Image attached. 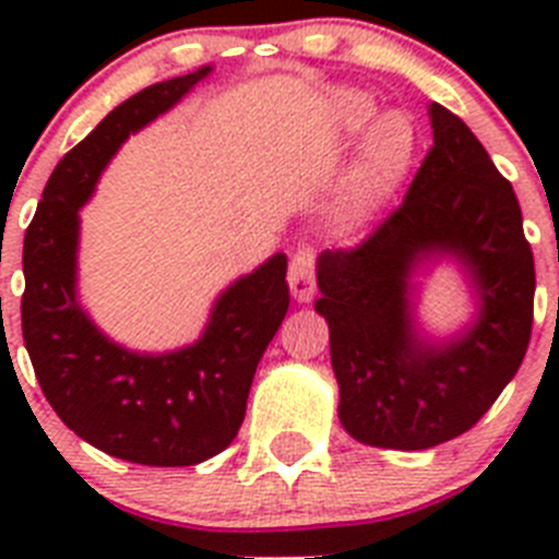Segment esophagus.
<instances>
[{
	"label": "esophagus",
	"mask_w": 559,
	"mask_h": 559,
	"mask_svg": "<svg viewBox=\"0 0 559 559\" xmlns=\"http://www.w3.org/2000/svg\"><path fill=\"white\" fill-rule=\"evenodd\" d=\"M288 285L296 302H310L316 294V251L302 246L290 257Z\"/></svg>",
	"instance_id": "1"
}]
</instances>
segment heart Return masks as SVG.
Returning <instances> with one entry per match:
<instances>
[{"label":"heart","instance_id":"heart-1","mask_svg":"<svg viewBox=\"0 0 559 559\" xmlns=\"http://www.w3.org/2000/svg\"><path fill=\"white\" fill-rule=\"evenodd\" d=\"M341 114L353 131H360L372 122L374 106L364 95H347L341 100ZM414 145H417V136H414L408 117H403V114L383 117L369 133L367 156H364V181L372 190H386L389 185H394L412 162Z\"/></svg>","mask_w":559,"mask_h":559}]
</instances>
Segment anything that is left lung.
Here are the masks:
<instances>
[{"mask_svg":"<svg viewBox=\"0 0 559 559\" xmlns=\"http://www.w3.org/2000/svg\"><path fill=\"white\" fill-rule=\"evenodd\" d=\"M431 128L403 204L353 249L322 251L316 269L341 426L394 451L471 431L515 378L535 310L515 190L456 114L431 103ZM428 255L459 259L479 299L477 322L445 345L419 340L407 310L411 271Z\"/></svg>","mask_w":559,"mask_h":559,"instance_id":"obj_1","label":"left lung"}]
</instances>
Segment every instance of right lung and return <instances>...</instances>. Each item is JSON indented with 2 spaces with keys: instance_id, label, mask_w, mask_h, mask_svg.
Wrapping results in <instances>:
<instances>
[{
  "instance_id": "obj_1",
  "label": "right lung",
  "mask_w": 559,
  "mask_h": 559,
  "mask_svg": "<svg viewBox=\"0 0 559 559\" xmlns=\"http://www.w3.org/2000/svg\"><path fill=\"white\" fill-rule=\"evenodd\" d=\"M210 72L153 83L106 114L58 162L24 235L22 335L44 397L88 445L151 467H190L237 437L257 364L290 302L288 257L274 254L218 296L195 344L165 355L128 353L78 305V212L103 167Z\"/></svg>"
}]
</instances>
